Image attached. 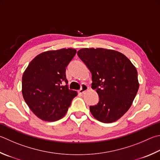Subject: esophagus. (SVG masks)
<instances>
[{
    "label": "esophagus",
    "instance_id": "obj_1",
    "mask_svg": "<svg viewBox=\"0 0 160 160\" xmlns=\"http://www.w3.org/2000/svg\"><path fill=\"white\" fill-rule=\"evenodd\" d=\"M88 89L89 88L86 85H82V88H81V89L78 91V93H79L80 94H82L87 91V90H88Z\"/></svg>",
    "mask_w": 160,
    "mask_h": 160
}]
</instances>
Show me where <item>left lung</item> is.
<instances>
[{"mask_svg": "<svg viewBox=\"0 0 160 160\" xmlns=\"http://www.w3.org/2000/svg\"><path fill=\"white\" fill-rule=\"evenodd\" d=\"M80 59L92 72V88L99 101L89 106L97 120L111 123L118 120L132 106L139 88L135 66L120 52L103 48H83Z\"/></svg>", "mask_w": 160, "mask_h": 160, "instance_id": "left-lung-1", "label": "left lung"}]
</instances>
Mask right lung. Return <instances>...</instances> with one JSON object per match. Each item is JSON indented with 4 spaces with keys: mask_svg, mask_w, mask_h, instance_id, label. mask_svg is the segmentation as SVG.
I'll return each instance as SVG.
<instances>
[{
    "mask_svg": "<svg viewBox=\"0 0 160 160\" xmlns=\"http://www.w3.org/2000/svg\"><path fill=\"white\" fill-rule=\"evenodd\" d=\"M75 54L72 48L42 52L31 61L23 74V97L41 120L54 122L62 118L77 96L76 92L68 89L66 76V67Z\"/></svg>",
    "mask_w": 160,
    "mask_h": 160,
    "instance_id": "add662e5",
    "label": "right lung"
}]
</instances>
